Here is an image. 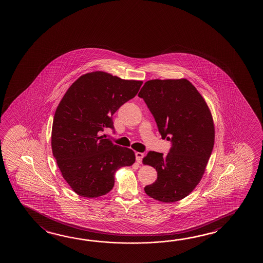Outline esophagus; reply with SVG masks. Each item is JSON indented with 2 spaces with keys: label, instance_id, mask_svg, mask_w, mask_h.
Listing matches in <instances>:
<instances>
[{
  "label": "esophagus",
  "instance_id": "34e87169",
  "mask_svg": "<svg viewBox=\"0 0 263 263\" xmlns=\"http://www.w3.org/2000/svg\"><path fill=\"white\" fill-rule=\"evenodd\" d=\"M144 158V154L141 152H137L136 153V159L138 161V163H141L142 162V159Z\"/></svg>",
  "mask_w": 263,
  "mask_h": 263
}]
</instances>
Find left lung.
Returning <instances> with one entry per match:
<instances>
[{
    "instance_id": "obj_1",
    "label": "left lung",
    "mask_w": 263,
    "mask_h": 263,
    "mask_svg": "<svg viewBox=\"0 0 263 263\" xmlns=\"http://www.w3.org/2000/svg\"><path fill=\"white\" fill-rule=\"evenodd\" d=\"M138 96L155 118L161 138L172 142L167 155L149 151L143 159L158 173L155 182L144 189L160 202L180 201L200 182L211 156L215 143L211 112L186 79L147 81Z\"/></svg>"
}]
</instances>
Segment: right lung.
Instances as JSON below:
<instances>
[{
    "label": "right lung",
    "mask_w": 263,
    "mask_h": 263,
    "mask_svg": "<svg viewBox=\"0 0 263 263\" xmlns=\"http://www.w3.org/2000/svg\"><path fill=\"white\" fill-rule=\"evenodd\" d=\"M140 81L104 71L84 74L72 83L57 107L52 125L53 156L65 181L82 197L109 193L118 168L131 166L135 153L101 136L115 129L112 115L134 98Z\"/></svg>",
    "instance_id": "add662e5"
}]
</instances>
